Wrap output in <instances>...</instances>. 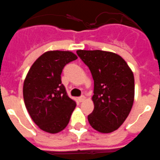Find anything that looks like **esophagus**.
Here are the masks:
<instances>
[{"instance_id": "34e87169", "label": "esophagus", "mask_w": 160, "mask_h": 160, "mask_svg": "<svg viewBox=\"0 0 160 160\" xmlns=\"http://www.w3.org/2000/svg\"><path fill=\"white\" fill-rule=\"evenodd\" d=\"M78 99L79 102H82L83 101H84L85 99H86V98H85V96H84V95H82V96H80V97H79V98H78Z\"/></svg>"}]
</instances>
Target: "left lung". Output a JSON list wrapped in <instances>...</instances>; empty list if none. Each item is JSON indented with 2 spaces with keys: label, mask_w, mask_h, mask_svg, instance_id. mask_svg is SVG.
I'll use <instances>...</instances> for the list:
<instances>
[{
  "label": "left lung",
  "mask_w": 160,
  "mask_h": 160,
  "mask_svg": "<svg viewBox=\"0 0 160 160\" xmlns=\"http://www.w3.org/2000/svg\"><path fill=\"white\" fill-rule=\"evenodd\" d=\"M77 55L89 67L94 82V109L88 121L97 131L112 132L124 123L132 107V71L120 55L112 52L78 50Z\"/></svg>",
  "instance_id": "left-lung-1"
}]
</instances>
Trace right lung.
Returning <instances> with one entry per match:
<instances>
[{"label":"right lung","instance_id":"1","mask_svg":"<svg viewBox=\"0 0 160 160\" xmlns=\"http://www.w3.org/2000/svg\"><path fill=\"white\" fill-rule=\"evenodd\" d=\"M77 58L70 51H48L36 59L26 76L24 104L36 125L47 132L64 129L75 108V102L62 84L61 74L64 67Z\"/></svg>","mask_w":160,"mask_h":160}]
</instances>
